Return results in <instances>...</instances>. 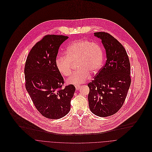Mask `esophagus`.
<instances>
[{
	"instance_id": "esophagus-1",
	"label": "esophagus",
	"mask_w": 152,
	"mask_h": 152,
	"mask_svg": "<svg viewBox=\"0 0 152 152\" xmlns=\"http://www.w3.org/2000/svg\"><path fill=\"white\" fill-rule=\"evenodd\" d=\"M75 87L76 90H79L80 88V87H81V86H80V85H76Z\"/></svg>"
}]
</instances>
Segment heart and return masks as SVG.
Here are the masks:
<instances>
[{"label":"heart","mask_w":152,"mask_h":152,"mask_svg":"<svg viewBox=\"0 0 152 152\" xmlns=\"http://www.w3.org/2000/svg\"><path fill=\"white\" fill-rule=\"evenodd\" d=\"M66 55H58L56 65L62 75L69 76L72 73V63L77 61L78 69L67 80L69 84L78 85L87 81L90 73L96 74L104 60L102 47L96 42L80 39L71 42L66 50Z\"/></svg>","instance_id":"heart-1"}]
</instances>
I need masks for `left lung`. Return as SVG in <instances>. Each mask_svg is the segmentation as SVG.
I'll return each instance as SVG.
<instances>
[{
  "mask_svg": "<svg viewBox=\"0 0 152 152\" xmlns=\"http://www.w3.org/2000/svg\"><path fill=\"white\" fill-rule=\"evenodd\" d=\"M94 35L102 40L107 60L87 85L88 105L94 114L108 117L116 113L125 102L131 82V66L125 48L115 38L103 32Z\"/></svg>",
  "mask_w": 152,
  "mask_h": 152,
  "instance_id": "1",
  "label": "left lung"
}]
</instances>
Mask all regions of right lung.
<instances>
[{
    "instance_id": "add662e5",
    "label": "right lung",
    "mask_w": 152,
    "mask_h": 152,
    "mask_svg": "<svg viewBox=\"0 0 152 152\" xmlns=\"http://www.w3.org/2000/svg\"><path fill=\"white\" fill-rule=\"evenodd\" d=\"M68 38L48 35L29 52L24 67L26 88L38 111L45 117L58 119L70 111L75 87L62 88L64 78L56 65L58 48Z\"/></svg>"
}]
</instances>
